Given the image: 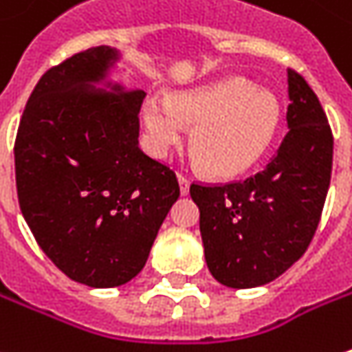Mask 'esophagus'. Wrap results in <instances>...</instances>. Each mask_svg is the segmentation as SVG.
<instances>
[{
	"mask_svg": "<svg viewBox=\"0 0 352 352\" xmlns=\"http://www.w3.org/2000/svg\"><path fill=\"white\" fill-rule=\"evenodd\" d=\"M177 179H179V187H181V195H187L189 192V179L185 175H177Z\"/></svg>",
	"mask_w": 352,
	"mask_h": 352,
	"instance_id": "obj_1",
	"label": "esophagus"
}]
</instances>
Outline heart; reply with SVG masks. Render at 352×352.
I'll return each instance as SVG.
<instances>
[{
    "mask_svg": "<svg viewBox=\"0 0 352 352\" xmlns=\"http://www.w3.org/2000/svg\"><path fill=\"white\" fill-rule=\"evenodd\" d=\"M144 124L160 157L181 144L183 126H192L191 149L205 173L236 177L266 153L278 131L280 106L242 78H222L167 100H147Z\"/></svg>",
    "mask_w": 352,
    "mask_h": 352,
    "instance_id": "obj_1",
    "label": "heart"
}]
</instances>
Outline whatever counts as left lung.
<instances>
[{
  "label": "left lung",
  "instance_id": "8db88e82",
  "mask_svg": "<svg viewBox=\"0 0 352 352\" xmlns=\"http://www.w3.org/2000/svg\"><path fill=\"white\" fill-rule=\"evenodd\" d=\"M287 128L262 171L230 183H192L205 260L217 282L246 289L276 280L314 240L333 169V131L311 86L287 70Z\"/></svg>",
  "mask_w": 352,
  "mask_h": 352
}]
</instances>
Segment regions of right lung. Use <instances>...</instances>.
Masks as SVG:
<instances>
[{
    "instance_id": "right-lung-1",
    "label": "right lung",
    "mask_w": 352,
    "mask_h": 352,
    "mask_svg": "<svg viewBox=\"0 0 352 352\" xmlns=\"http://www.w3.org/2000/svg\"><path fill=\"white\" fill-rule=\"evenodd\" d=\"M116 56L108 47H92L47 70L15 138L25 221L54 266L90 287L135 278L179 199L175 171L140 149L138 112L146 92L88 86Z\"/></svg>"
}]
</instances>
